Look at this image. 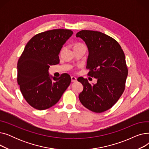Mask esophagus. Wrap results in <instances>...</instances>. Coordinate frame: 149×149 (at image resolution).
<instances>
[{
    "instance_id": "34e87169",
    "label": "esophagus",
    "mask_w": 149,
    "mask_h": 149,
    "mask_svg": "<svg viewBox=\"0 0 149 149\" xmlns=\"http://www.w3.org/2000/svg\"><path fill=\"white\" fill-rule=\"evenodd\" d=\"M71 81L72 82H76L77 81V78L75 77H71Z\"/></svg>"
}]
</instances>
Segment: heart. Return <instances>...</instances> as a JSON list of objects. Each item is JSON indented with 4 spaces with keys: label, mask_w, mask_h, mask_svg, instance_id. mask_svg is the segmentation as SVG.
I'll list each match as a JSON object with an SVG mask.
<instances>
[{
    "label": "heart",
    "mask_w": 149,
    "mask_h": 149,
    "mask_svg": "<svg viewBox=\"0 0 149 149\" xmlns=\"http://www.w3.org/2000/svg\"><path fill=\"white\" fill-rule=\"evenodd\" d=\"M77 45H76V46H77Z\"/></svg>",
    "instance_id": "1"
}]
</instances>
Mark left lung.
Wrapping results in <instances>:
<instances>
[{"instance_id": "obj_1", "label": "left lung", "mask_w": 149, "mask_h": 149, "mask_svg": "<svg viewBox=\"0 0 149 149\" xmlns=\"http://www.w3.org/2000/svg\"><path fill=\"white\" fill-rule=\"evenodd\" d=\"M76 37L86 45V68L90 70L89 75L97 79L96 84H91L83 77L78 79L83 86L79 100L89 110L103 112L118 101L124 91L128 74L124 53L115 39L98 31L82 30Z\"/></svg>"}]
</instances>
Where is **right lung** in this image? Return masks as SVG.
Wrapping results in <instances>:
<instances>
[{
	"label": "right lung",
	"instance_id": "1",
	"mask_svg": "<svg viewBox=\"0 0 149 149\" xmlns=\"http://www.w3.org/2000/svg\"><path fill=\"white\" fill-rule=\"evenodd\" d=\"M73 34L69 29H56L39 33L27 43L17 63V83L27 103L38 110L56 104L69 86L68 74L59 78L49 74L51 65L58 64V55Z\"/></svg>",
	"mask_w": 149,
	"mask_h": 149
}]
</instances>
